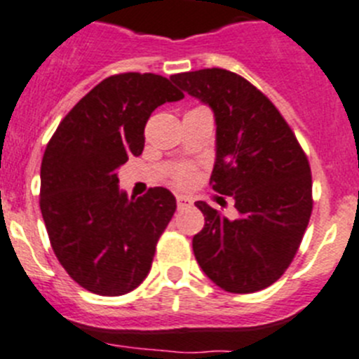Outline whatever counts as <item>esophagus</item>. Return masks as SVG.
<instances>
[{
	"instance_id": "34e87169",
	"label": "esophagus",
	"mask_w": 359,
	"mask_h": 359,
	"mask_svg": "<svg viewBox=\"0 0 359 359\" xmlns=\"http://www.w3.org/2000/svg\"><path fill=\"white\" fill-rule=\"evenodd\" d=\"M191 203H193V200L187 198V196H182V195L177 196V205H179V209H182V207H189Z\"/></svg>"
}]
</instances>
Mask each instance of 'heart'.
Instances as JSON below:
<instances>
[{"mask_svg": "<svg viewBox=\"0 0 359 359\" xmlns=\"http://www.w3.org/2000/svg\"><path fill=\"white\" fill-rule=\"evenodd\" d=\"M196 179V168L193 164H180L172 172V184L179 189L189 187Z\"/></svg>", "mask_w": 359, "mask_h": 359, "instance_id": "heart-1", "label": "heart"}]
</instances>
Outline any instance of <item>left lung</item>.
I'll return each mask as SVG.
<instances>
[{
  "mask_svg": "<svg viewBox=\"0 0 359 359\" xmlns=\"http://www.w3.org/2000/svg\"><path fill=\"white\" fill-rule=\"evenodd\" d=\"M172 81L212 108L210 186L239 212L229 219L205 202L195 203L205 217L193 237L196 262L226 292H259L289 269L310 221L306 154L276 106L239 74L214 67L175 74Z\"/></svg>",
  "mask_w": 359,
  "mask_h": 359,
  "instance_id": "obj_1",
  "label": "left lung"
}]
</instances>
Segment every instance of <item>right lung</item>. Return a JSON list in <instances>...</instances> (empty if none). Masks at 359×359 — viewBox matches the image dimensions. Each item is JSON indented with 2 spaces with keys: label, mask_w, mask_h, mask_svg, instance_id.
Returning <instances> with one entry per match:
<instances>
[{
  "label": "right lung",
  "mask_w": 359,
  "mask_h": 359,
  "mask_svg": "<svg viewBox=\"0 0 359 359\" xmlns=\"http://www.w3.org/2000/svg\"><path fill=\"white\" fill-rule=\"evenodd\" d=\"M184 93L159 74L123 72L93 86L65 115L40 166V210L56 259L78 285L122 296L142 283L175 196L150 187L140 198L118 189L116 168L145 147L154 109Z\"/></svg>",
  "instance_id": "add662e5"
}]
</instances>
